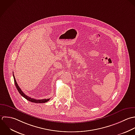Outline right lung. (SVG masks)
I'll list each match as a JSON object with an SVG mask.
<instances>
[{
	"mask_svg": "<svg viewBox=\"0 0 135 135\" xmlns=\"http://www.w3.org/2000/svg\"><path fill=\"white\" fill-rule=\"evenodd\" d=\"M13 79H14V82H15V86H16V88L17 89L18 92L19 93V94L23 97H24L25 99H26L27 100H28V101L29 102H31L32 103H47V102H48L49 100L50 99H39V100H37V99H33V98H31L28 96H27L26 95H25L23 91L21 90V89L20 88V87H19V86L17 84V83L16 82V79H15V77L14 76V75L13 74Z\"/></svg>",
	"mask_w": 135,
	"mask_h": 135,
	"instance_id": "obj_1",
	"label": "right lung"
}]
</instances>
